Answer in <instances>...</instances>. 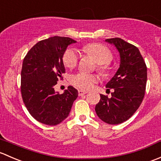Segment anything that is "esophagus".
<instances>
[{
	"instance_id": "34e87169",
	"label": "esophagus",
	"mask_w": 161,
	"mask_h": 161,
	"mask_svg": "<svg viewBox=\"0 0 161 161\" xmlns=\"http://www.w3.org/2000/svg\"><path fill=\"white\" fill-rule=\"evenodd\" d=\"M87 92H84V91H82V90H79L78 91V94H79V96H83L85 94H87Z\"/></svg>"
}]
</instances>
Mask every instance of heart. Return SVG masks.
Wrapping results in <instances>:
<instances>
[{
    "mask_svg": "<svg viewBox=\"0 0 161 161\" xmlns=\"http://www.w3.org/2000/svg\"><path fill=\"white\" fill-rule=\"evenodd\" d=\"M83 51L91 56L97 64V69L102 73H107L109 69V63L112 61V55L110 51L99 43H91L83 47ZM79 55L74 49H67L63 57L64 65L69 68H74L78 63ZM97 77L94 74L79 72L70 77V83L82 90H89L97 83Z\"/></svg>",
    "mask_w": 161,
    "mask_h": 161,
    "instance_id": "1",
    "label": "heart"
}]
</instances>
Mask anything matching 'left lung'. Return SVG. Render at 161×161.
Here are the masks:
<instances>
[{
    "label": "left lung",
    "instance_id": "left-lung-1",
    "mask_svg": "<svg viewBox=\"0 0 161 161\" xmlns=\"http://www.w3.org/2000/svg\"><path fill=\"white\" fill-rule=\"evenodd\" d=\"M116 48L120 57L118 70L105 87L112 97L100 94L95 106L99 119L110 125L128 120L141 105L147 80V68L138 48L119 38L105 39Z\"/></svg>",
    "mask_w": 161,
    "mask_h": 161
}]
</instances>
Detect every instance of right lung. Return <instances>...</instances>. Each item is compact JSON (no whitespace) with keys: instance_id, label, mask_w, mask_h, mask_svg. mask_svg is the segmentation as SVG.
<instances>
[{"instance_id":"1","label":"right lung","mask_w":161,"mask_h":161,"mask_svg":"<svg viewBox=\"0 0 161 161\" xmlns=\"http://www.w3.org/2000/svg\"><path fill=\"white\" fill-rule=\"evenodd\" d=\"M76 42L68 37H50L37 42L23 60V102L31 116L45 125H56L67 119L78 96L77 90L72 86L61 94L54 90L65 73L64 53L69 45Z\"/></svg>"}]
</instances>
